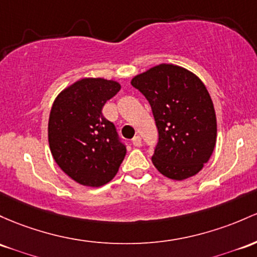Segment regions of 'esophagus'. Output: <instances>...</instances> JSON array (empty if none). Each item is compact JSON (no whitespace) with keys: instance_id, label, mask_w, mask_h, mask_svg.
<instances>
[{"instance_id":"obj_1","label":"esophagus","mask_w":257,"mask_h":257,"mask_svg":"<svg viewBox=\"0 0 257 257\" xmlns=\"http://www.w3.org/2000/svg\"><path fill=\"white\" fill-rule=\"evenodd\" d=\"M132 143H133V145L137 146V148H140V146H142V138H140L139 135H137V137H134L133 139H132Z\"/></svg>"}]
</instances>
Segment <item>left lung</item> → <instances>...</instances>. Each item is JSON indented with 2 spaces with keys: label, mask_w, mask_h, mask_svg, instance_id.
Masks as SVG:
<instances>
[{
  "label": "left lung",
  "mask_w": 257,
  "mask_h": 257,
  "mask_svg": "<svg viewBox=\"0 0 257 257\" xmlns=\"http://www.w3.org/2000/svg\"><path fill=\"white\" fill-rule=\"evenodd\" d=\"M146 97L159 131L152 163L167 178L195 176L216 145L217 122L206 86L194 73L159 64L132 79Z\"/></svg>",
  "instance_id": "1"
}]
</instances>
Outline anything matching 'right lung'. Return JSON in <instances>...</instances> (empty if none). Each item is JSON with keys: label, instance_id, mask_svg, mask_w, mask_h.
I'll return each mask as SVG.
<instances>
[{"label": "right lung", "instance_id": "obj_1", "mask_svg": "<svg viewBox=\"0 0 257 257\" xmlns=\"http://www.w3.org/2000/svg\"><path fill=\"white\" fill-rule=\"evenodd\" d=\"M120 90L119 83L84 78L66 87L53 102L49 144L56 163L81 185L102 187L114 178L126 154L114 124L102 107Z\"/></svg>", "mask_w": 257, "mask_h": 257}]
</instances>
